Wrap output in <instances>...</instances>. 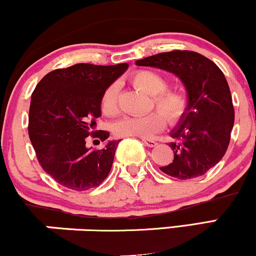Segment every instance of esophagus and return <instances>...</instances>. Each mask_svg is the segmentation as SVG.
<instances>
[{
  "label": "esophagus",
  "mask_w": 256,
  "mask_h": 256,
  "mask_svg": "<svg viewBox=\"0 0 256 256\" xmlns=\"http://www.w3.org/2000/svg\"><path fill=\"white\" fill-rule=\"evenodd\" d=\"M142 142L144 143V144H146V146H149V148H152V146H155L158 144V143L155 142V140H148V138H143Z\"/></svg>",
  "instance_id": "1"
}]
</instances>
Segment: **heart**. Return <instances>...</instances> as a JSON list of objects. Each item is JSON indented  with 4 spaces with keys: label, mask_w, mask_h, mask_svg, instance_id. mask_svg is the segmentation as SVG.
<instances>
[{
    "label": "heart",
    "mask_w": 256,
    "mask_h": 256,
    "mask_svg": "<svg viewBox=\"0 0 256 256\" xmlns=\"http://www.w3.org/2000/svg\"><path fill=\"white\" fill-rule=\"evenodd\" d=\"M132 83L152 95V102L161 112H152L140 116H126L114 125V134L118 137H152L162 130L166 119L171 124L178 122L188 110V98L180 90L166 89L167 80L162 74L152 70H140L132 74ZM119 88L112 84L106 89L101 100V110L108 116L119 112Z\"/></svg>",
    "instance_id": "b5f03b06"
}]
</instances>
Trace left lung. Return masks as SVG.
<instances>
[{
    "label": "left lung",
    "instance_id": "8db88e82",
    "mask_svg": "<svg viewBox=\"0 0 256 256\" xmlns=\"http://www.w3.org/2000/svg\"><path fill=\"white\" fill-rule=\"evenodd\" d=\"M136 64L173 73L186 90V113L170 132L176 140L170 143L174 158L160 170L177 179L204 176L224 156L234 128V104L224 73L210 58L189 50L160 52Z\"/></svg>",
    "mask_w": 256,
    "mask_h": 256
}]
</instances>
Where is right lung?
I'll list each match as a JSON object with an SVG mask.
<instances>
[{"instance_id":"add662e5","label":"right lung","mask_w":256,"mask_h":256,"mask_svg":"<svg viewBox=\"0 0 256 256\" xmlns=\"http://www.w3.org/2000/svg\"><path fill=\"white\" fill-rule=\"evenodd\" d=\"M128 67L73 64L49 72L32 92L28 136L42 168L62 186L84 192L107 178L120 140L92 150L86 137L102 142L110 137V132L95 131L101 100Z\"/></svg>"}]
</instances>
